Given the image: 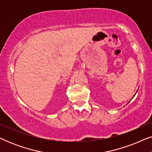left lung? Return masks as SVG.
<instances>
[{"label": "left lung", "instance_id": "obj_1", "mask_svg": "<svg viewBox=\"0 0 152 152\" xmlns=\"http://www.w3.org/2000/svg\"><path fill=\"white\" fill-rule=\"evenodd\" d=\"M137 91H136V93H137ZM136 94H135V95H136ZM135 95H134V96H135ZM133 97H132V98H133Z\"/></svg>", "mask_w": 152, "mask_h": 152}]
</instances>
